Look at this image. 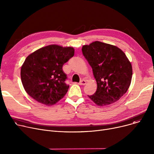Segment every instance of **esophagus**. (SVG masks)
<instances>
[{"instance_id":"esophagus-1","label":"esophagus","mask_w":154,"mask_h":154,"mask_svg":"<svg viewBox=\"0 0 154 154\" xmlns=\"http://www.w3.org/2000/svg\"><path fill=\"white\" fill-rule=\"evenodd\" d=\"M87 84V82H86V80H84V79H82V80H81L80 81V82H79V85H85Z\"/></svg>"}]
</instances>
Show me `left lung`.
<instances>
[{
    "label": "left lung",
    "instance_id": "1",
    "mask_svg": "<svg viewBox=\"0 0 154 154\" xmlns=\"http://www.w3.org/2000/svg\"><path fill=\"white\" fill-rule=\"evenodd\" d=\"M85 58L92 67L97 88L88 95L97 106L114 103L131 85L132 65L124 52L116 46L95 41L82 47Z\"/></svg>",
    "mask_w": 154,
    "mask_h": 154
}]
</instances>
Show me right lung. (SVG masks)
I'll use <instances>...</instances> for the list:
<instances>
[{
  "instance_id": "add662e5",
  "label": "right lung",
  "mask_w": 154,
  "mask_h": 154,
  "mask_svg": "<svg viewBox=\"0 0 154 154\" xmlns=\"http://www.w3.org/2000/svg\"><path fill=\"white\" fill-rule=\"evenodd\" d=\"M74 55L73 47L50 45L30 54L20 70L24 89L31 97L47 106L56 103L68 91L63 65Z\"/></svg>"
}]
</instances>
